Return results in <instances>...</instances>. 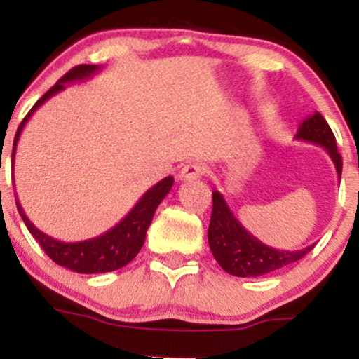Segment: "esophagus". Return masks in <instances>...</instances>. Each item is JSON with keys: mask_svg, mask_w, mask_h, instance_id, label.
I'll list each match as a JSON object with an SVG mask.
<instances>
[{"mask_svg": "<svg viewBox=\"0 0 359 359\" xmlns=\"http://www.w3.org/2000/svg\"><path fill=\"white\" fill-rule=\"evenodd\" d=\"M203 175H204V167L201 165V163H197V162L187 163V165H184L182 170L179 172V179L180 180H187V182H191V180L201 179Z\"/></svg>", "mask_w": 359, "mask_h": 359, "instance_id": "esophagus-1", "label": "esophagus"}]
</instances>
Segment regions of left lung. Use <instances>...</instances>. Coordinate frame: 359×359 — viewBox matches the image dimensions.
Masks as SVG:
<instances>
[{"mask_svg":"<svg viewBox=\"0 0 359 359\" xmlns=\"http://www.w3.org/2000/svg\"><path fill=\"white\" fill-rule=\"evenodd\" d=\"M297 140L316 143L323 147L331 156L334 163L337 179H341L343 172V160L336 147V138L332 130L329 128L327 121L323 114L316 113L300 123ZM208 241L214 258L219 263L221 269L228 271L234 277H262V275L271 273V271L299 262L300 258L314 248V245L307 246L304 250L287 251L275 250L265 245L250 231H246L245 226L234 217L231 209L226 204L221 192H212V214L211 222L208 229Z\"/></svg>","mask_w":359,"mask_h":359,"instance_id":"obj_1","label":"left lung"}]
</instances>
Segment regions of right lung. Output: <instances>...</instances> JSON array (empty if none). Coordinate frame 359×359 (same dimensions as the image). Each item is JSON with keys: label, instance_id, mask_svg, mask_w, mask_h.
I'll return each instance as SVG.
<instances>
[{"label": "right lung", "instance_id": "obj_1", "mask_svg": "<svg viewBox=\"0 0 359 359\" xmlns=\"http://www.w3.org/2000/svg\"><path fill=\"white\" fill-rule=\"evenodd\" d=\"M97 71H101L100 65H77V67L71 69V71L65 74L62 79L57 81V84L48 89L47 93L35 102L34 108H32L30 113L23 118L18 130H16L13 151H11V156H13L11 162H15L16 143H18L23 126L27 125V121L30 119L32 114L35 113L36 108H40L45 101L50 100V97L55 96L57 93L64 90L65 84L76 81L90 79ZM172 185H174V177H165V179L160 180L158 184H155L154 187L148 189V191L142 196V199L135 204V208L131 209L114 228H111L109 231L102 233L96 238L76 243L59 241L55 240V238L42 233L39 228H35L34 222L28 219L27 214L23 212L22 204L18 203V197H16V208H18L20 216H22L23 222L27 224L28 231H30L32 236L40 243V246H42L45 253H47L57 265L72 271H77V273H106V271L123 269V266L128 265L131 259L137 257L138 251L142 250L143 243H145L147 229L148 226H150L151 219H154L156 208L162 203L163 197L170 192Z\"/></svg>", "mask_w": 359, "mask_h": 359}]
</instances>
